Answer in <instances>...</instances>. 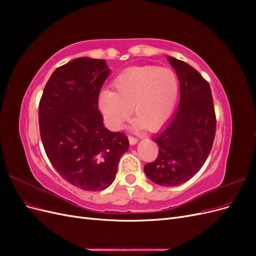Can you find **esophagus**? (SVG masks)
Listing matches in <instances>:
<instances>
[{"mask_svg": "<svg viewBox=\"0 0 256 256\" xmlns=\"http://www.w3.org/2000/svg\"><path fill=\"white\" fill-rule=\"evenodd\" d=\"M128 138H129V143H130V145H136V144L138 143V141L136 138H134V136H129Z\"/></svg>", "mask_w": 256, "mask_h": 256, "instance_id": "esophagus-1", "label": "esophagus"}]
</instances>
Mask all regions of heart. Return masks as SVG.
Segmentation results:
<instances>
[{"instance_id":"1","label":"heart","mask_w":256,"mask_h":256,"mask_svg":"<svg viewBox=\"0 0 256 256\" xmlns=\"http://www.w3.org/2000/svg\"><path fill=\"white\" fill-rule=\"evenodd\" d=\"M113 90H104L98 98L99 110L112 129L122 128L131 111L136 116L134 128H160L171 116L178 96V79L170 68L138 66L116 76ZM133 110H130V106Z\"/></svg>"}]
</instances>
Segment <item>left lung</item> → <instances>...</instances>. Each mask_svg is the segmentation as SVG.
Returning a JSON list of instances; mask_svg holds the SVG:
<instances>
[{"label": "left lung", "instance_id": "8db88e82", "mask_svg": "<svg viewBox=\"0 0 256 256\" xmlns=\"http://www.w3.org/2000/svg\"><path fill=\"white\" fill-rule=\"evenodd\" d=\"M180 85L178 109L152 140L157 159L144 166L150 180L162 187L180 186L194 176L212 150L216 114L210 86L194 68L168 56Z\"/></svg>", "mask_w": 256, "mask_h": 256}]
</instances>
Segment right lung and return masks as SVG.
Here are the masks:
<instances>
[{"label": "right lung", "mask_w": 256, "mask_h": 256, "mask_svg": "<svg viewBox=\"0 0 256 256\" xmlns=\"http://www.w3.org/2000/svg\"><path fill=\"white\" fill-rule=\"evenodd\" d=\"M111 70L104 60L78 58L56 68L40 102V136L53 168L82 190L102 191L114 182L128 138L104 125L100 90Z\"/></svg>", "instance_id": "obj_1"}]
</instances>
